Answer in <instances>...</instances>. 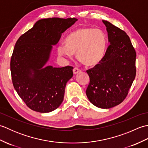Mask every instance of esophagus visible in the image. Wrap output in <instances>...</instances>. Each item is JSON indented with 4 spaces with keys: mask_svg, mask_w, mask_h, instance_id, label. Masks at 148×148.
I'll return each instance as SVG.
<instances>
[{
    "mask_svg": "<svg viewBox=\"0 0 148 148\" xmlns=\"http://www.w3.org/2000/svg\"><path fill=\"white\" fill-rule=\"evenodd\" d=\"M79 72H81V70H80L79 69H78L77 67H75L73 69V73H74V74H77L78 73H79Z\"/></svg>",
    "mask_w": 148,
    "mask_h": 148,
    "instance_id": "esophagus-1",
    "label": "esophagus"
}]
</instances>
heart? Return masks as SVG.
Instances as JSON below:
<instances>
[{"mask_svg":"<svg viewBox=\"0 0 148 148\" xmlns=\"http://www.w3.org/2000/svg\"><path fill=\"white\" fill-rule=\"evenodd\" d=\"M65 46H60L58 53L71 57L76 55L81 64L86 67H95L104 57L107 39L102 30L91 27H79L69 33L64 40Z\"/></svg>","mask_w":148,"mask_h":148,"instance_id":"heart-1","label":"heart"}]
</instances>
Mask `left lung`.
<instances>
[{
  "mask_svg": "<svg viewBox=\"0 0 148 148\" xmlns=\"http://www.w3.org/2000/svg\"><path fill=\"white\" fill-rule=\"evenodd\" d=\"M102 22L106 27L110 45L102 61L86 71L90 83L86 94L95 106L109 109L126 98L136 77V53L123 30L108 21Z\"/></svg>",
  "mask_w": 148,
  "mask_h": 148,
  "instance_id": "1",
  "label": "left lung"
}]
</instances>
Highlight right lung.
<instances>
[{"label":"right lung","instance_id":"add662e5","mask_svg":"<svg viewBox=\"0 0 148 148\" xmlns=\"http://www.w3.org/2000/svg\"><path fill=\"white\" fill-rule=\"evenodd\" d=\"M76 18H52L37 21L16 42L11 59L12 84L18 95L33 111H54L64 100L73 67L47 65L53 46Z\"/></svg>","mask_w":148,"mask_h":148}]
</instances>
